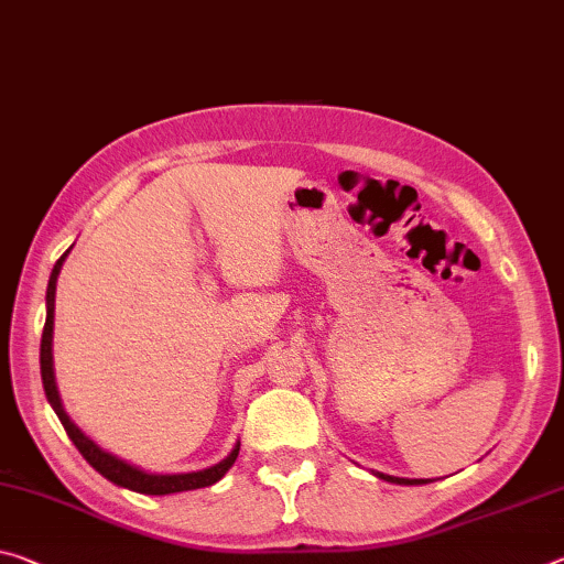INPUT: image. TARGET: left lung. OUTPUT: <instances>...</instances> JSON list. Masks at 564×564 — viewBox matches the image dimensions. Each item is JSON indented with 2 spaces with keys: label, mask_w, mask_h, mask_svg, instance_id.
I'll use <instances>...</instances> for the list:
<instances>
[{
  "label": "left lung",
  "mask_w": 564,
  "mask_h": 564,
  "mask_svg": "<svg viewBox=\"0 0 564 564\" xmlns=\"http://www.w3.org/2000/svg\"><path fill=\"white\" fill-rule=\"evenodd\" d=\"M377 477L383 481H391V485H426V479H404V477H391V475H381L377 471Z\"/></svg>",
  "instance_id": "8db88e82"
}]
</instances>
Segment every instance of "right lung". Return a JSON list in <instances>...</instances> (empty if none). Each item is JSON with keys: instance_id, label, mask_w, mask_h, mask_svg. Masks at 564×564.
Segmentation results:
<instances>
[{"instance_id": "obj_1", "label": "right lung", "mask_w": 564, "mask_h": 564, "mask_svg": "<svg viewBox=\"0 0 564 564\" xmlns=\"http://www.w3.org/2000/svg\"><path fill=\"white\" fill-rule=\"evenodd\" d=\"M69 250H65V253L59 256V261L55 263V268H52V275L47 283V321H44L42 344H40V369H42L44 394H47V401L52 404V409H55V414L59 416V422H62V426H65L67 436L73 440L79 454H83V457L93 464V467L100 471L105 479H110L112 485H118V487L140 491V495H175V491H187V489H200V487L216 485L218 479L226 477V471L234 467V462L238 459L240 442L234 446V452H230L226 459L213 464V467H208V469L187 471V475H150V471H142L140 467H132V464H128L120 457H115V454L100 449V446L89 440V436H85L83 429H79L73 419L67 416L65 406H62L57 383H55V369H52V328H55L57 275L62 271V263H65Z\"/></svg>"}]
</instances>
